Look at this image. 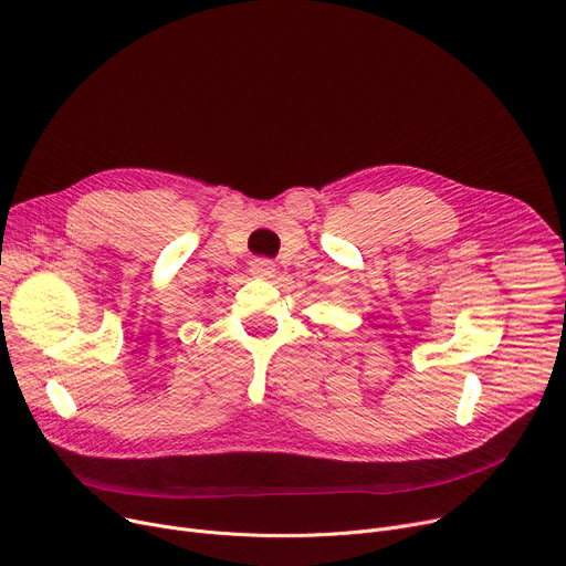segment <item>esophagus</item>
Here are the masks:
<instances>
[{"label": "esophagus", "mask_w": 566, "mask_h": 566, "mask_svg": "<svg viewBox=\"0 0 566 566\" xmlns=\"http://www.w3.org/2000/svg\"><path fill=\"white\" fill-rule=\"evenodd\" d=\"M249 268H251L249 272H251L253 276H265V279H268V276H274V272H276V270H274L276 265L272 263L270 258H253L251 263H249Z\"/></svg>", "instance_id": "esophagus-1"}]
</instances>
